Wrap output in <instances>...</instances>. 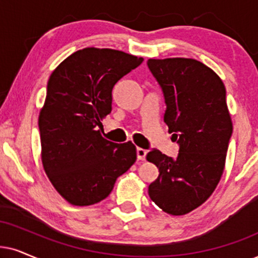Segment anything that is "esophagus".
Wrapping results in <instances>:
<instances>
[{"instance_id":"34e87169","label":"esophagus","mask_w":258,"mask_h":258,"mask_svg":"<svg viewBox=\"0 0 258 258\" xmlns=\"http://www.w3.org/2000/svg\"><path fill=\"white\" fill-rule=\"evenodd\" d=\"M146 153L148 151L142 148H137V158L139 159V161H144L145 157H146Z\"/></svg>"}]
</instances>
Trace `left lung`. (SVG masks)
<instances>
[{
    "instance_id": "8db88e82",
    "label": "left lung",
    "mask_w": 258,
    "mask_h": 258,
    "mask_svg": "<svg viewBox=\"0 0 258 258\" xmlns=\"http://www.w3.org/2000/svg\"><path fill=\"white\" fill-rule=\"evenodd\" d=\"M164 95V122L180 145L176 158L152 149L146 159L158 168L149 195L171 216H183L211 197L223 175L232 121L220 77L190 58L149 59Z\"/></svg>"
}]
</instances>
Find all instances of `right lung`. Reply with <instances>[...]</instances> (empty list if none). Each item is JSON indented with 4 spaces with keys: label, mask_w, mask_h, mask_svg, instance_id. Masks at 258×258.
I'll use <instances>...</instances> for the list:
<instances>
[{
    "label": "right lung",
    "mask_w": 258,
    "mask_h": 258,
    "mask_svg": "<svg viewBox=\"0 0 258 258\" xmlns=\"http://www.w3.org/2000/svg\"><path fill=\"white\" fill-rule=\"evenodd\" d=\"M143 60L112 48L87 47L51 74L39 114L41 161L51 183L69 204L102 201L136 162V146L103 138L101 121L112 112L115 83Z\"/></svg>",
    "instance_id": "1"
}]
</instances>
